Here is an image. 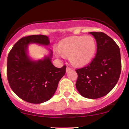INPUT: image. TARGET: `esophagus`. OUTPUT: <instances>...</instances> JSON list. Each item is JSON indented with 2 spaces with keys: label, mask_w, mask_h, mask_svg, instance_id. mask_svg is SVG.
<instances>
[{
  "label": "esophagus",
  "mask_w": 129,
  "mask_h": 129,
  "mask_svg": "<svg viewBox=\"0 0 129 129\" xmlns=\"http://www.w3.org/2000/svg\"><path fill=\"white\" fill-rule=\"evenodd\" d=\"M71 70H72V69L70 68V67H67V69H66V72H70V71H71Z\"/></svg>",
  "instance_id": "obj_1"
}]
</instances>
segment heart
<instances>
[{
	"label": "heart",
	"instance_id": "1",
	"mask_svg": "<svg viewBox=\"0 0 129 129\" xmlns=\"http://www.w3.org/2000/svg\"><path fill=\"white\" fill-rule=\"evenodd\" d=\"M58 50L63 56L69 57L74 67H84L92 60L97 50L95 40L90 36H72L62 40Z\"/></svg>",
	"mask_w": 129,
	"mask_h": 129
}]
</instances>
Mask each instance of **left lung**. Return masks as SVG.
<instances>
[{
  "instance_id": "left-lung-1",
  "label": "left lung",
  "mask_w": 129,
  "mask_h": 129,
  "mask_svg": "<svg viewBox=\"0 0 129 129\" xmlns=\"http://www.w3.org/2000/svg\"><path fill=\"white\" fill-rule=\"evenodd\" d=\"M97 42V53L87 66L76 70V88L84 97L91 99L106 95L117 83L121 72L120 49L103 32H92Z\"/></svg>"
}]
</instances>
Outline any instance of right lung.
Instances as JSON below:
<instances>
[{"mask_svg": "<svg viewBox=\"0 0 129 129\" xmlns=\"http://www.w3.org/2000/svg\"><path fill=\"white\" fill-rule=\"evenodd\" d=\"M37 44L49 46V37L33 35L20 39L9 52L7 75L13 92L24 101L41 104L49 101L56 91L60 80L66 74V66L57 68L52 63V51L44 58L35 60L28 55V45Z\"/></svg>", "mask_w": 129, "mask_h": 129, "instance_id": "add662e5", "label": "right lung"}]
</instances>
